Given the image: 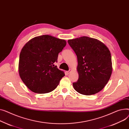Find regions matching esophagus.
<instances>
[{
  "instance_id": "34e87169",
  "label": "esophagus",
  "mask_w": 129,
  "mask_h": 129,
  "mask_svg": "<svg viewBox=\"0 0 129 129\" xmlns=\"http://www.w3.org/2000/svg\"><path fill=\"white\" fill-rule=\"evenodd\" d=\"M71 71H72V70H71V69H70L69 71L66 72V74H69L71 73Z\"/></svg>"
}]
</instances>
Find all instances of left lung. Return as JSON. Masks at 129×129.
<instances>
[{"instance_id": "left-lung-1", "label": "left lung", "mask_w": 129, "mask_h": 129, "mask_svg": "<svg viewBox=\"0 0 129 129\" xmlns=\"http://www.w3.org/2000/svg\"><path fill=\"white\" fill-rule=\"evenodd\" d=\"M75 52L79 78L73 83L74 89L85 95L95 94L103 89L112 73L110 51L101 41L87 36L68 40Z\"/></svg>"}]
</instances>
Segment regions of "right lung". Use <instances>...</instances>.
I'll return each instance as SVG.
<instances>
[{
	"label": "right lung",
	"instance_id": "1",
	"mask_svg": "<svg viewBox=\"0 0 129 129\" xmlns=\"http://www.w3.org/2000/svg\"><path fill=\"white\" fill-rule=\"evenodd\" d=\"M66 45L65 40L48 35L34 37L24 45L20 54L19 73L30 91L44 94L57 87L65 74L54 63Z\"/></svg>",
	"mask_w": 129,
	"mask_h": 129
}]
</instances>
